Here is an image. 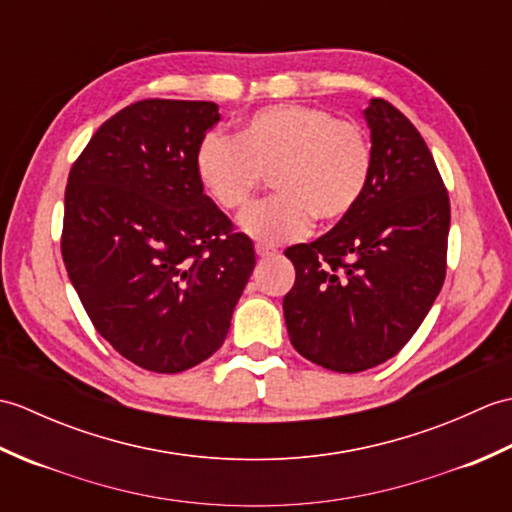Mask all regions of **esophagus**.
I'll use <instances>...</instances> for the list:
<instances>
[{"instance_id": "1", "label": "esophagus", "mask_w": 512, "mask_h": 512, "mask_svg": "<svg viewBox=\"0 0 512 512\" xmlns=\"http://www.w3.org/2000/svg\"><path fill=\"white\" fill-rule=\"evenodd\" d=\"M255 253L259 255V257H268V255H275L277 253V248L275 246H270V244H255Z\"/></svg>"}]
</instances>
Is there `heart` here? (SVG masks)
<instances>
[{
  "mask_svg": "<svg viewBox=\"0 0 512 512\" xmlns=\"http://www.w3.org/2000/svg\"><path fill=\"white\" fill-rule=\"evenodd\" d=\"M372 145L365 129L321 107L284 103L250 114L235 138L206 136L195 171L222 211H237L273 173V198L239 217V228L262 242L306 233L312 217L336 224L363 200L372 178Z\"/></svg>",
  "mask_w": 512,
  "mask_h": 512,
  "instance_id": "obj_1",
  "label": "heart"
}]
</instances>
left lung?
<instances>
[{
	"label": "left lung",
	"mask_w": 512,
	"mask_h": 512,
	"mask_svg": "<svg viewBox=\"0 0 512 512\" xmlns=\"http://www.w3.org/2000/svg\"><path fill=\"white\" fill-rule=\"evenodd\" d=\"M372 178L352 215L310 244L286 248L295 286L284 317L295 350L356 374L396 356L447 275L449 193L420 132L383 99L365 110Z\"/></svg>",
	"instance_id": "8db88e82"
}]
</instances>
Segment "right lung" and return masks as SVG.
<instances>
[{"instance_id": "right-lung-1", "label": "right lung", "mask_w": 512, "mask_h": 512, "mask_svg": "<svg viewBox=\"0 0 512 512\" xmlns=\"http://www.w3.org/2000/svg\"><path fill=\"white\" fill-rule=\"evenodd\" d=\"M211 101L145 99L105 121L70 169L61 255L96 332L134 365L178 374L220 350L255 268L248 235L195 171Z\"/></svg>"}]
</instances>
